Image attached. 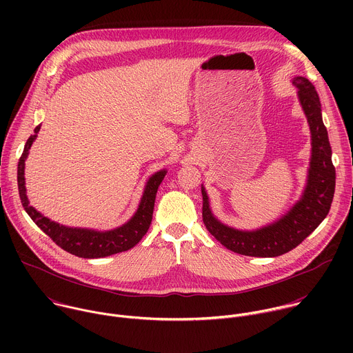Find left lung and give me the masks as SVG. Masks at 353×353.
Listing matches in <instances>:
<instances>
[{"mask_svg": "<svg viewBox=\"0 0 353 353\" xmlns=\"http://www.w3.org/2000/svg\"><path fill=\"white\" fill-rule=\"evenodd\" d=\"M299 102L312 132V159L307 184L300 201L276 222L257 230H239L219 222L203 192V221L208 232L226 248L251 257H278L297 247L328 215L335 191V168L331 159L328 132L321 117V103L314 85L303 77H294Z\"/></svg>", "mask_w": 353, "mask_h": 353, "instance_id": "left-lung-1", "label": "left lung"}]
</instances>
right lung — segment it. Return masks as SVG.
<instances>
[{
    "label": "right lung",
    "mask_w": 353,
    "mask_h": 353,
    "mask_svg": "<svg viewBox=\"0 0 353 353\" xmlns=\"http://www.w3.org/2000/svg\"><path fill=\"white\" fill-rule=\"evenodd\" d=\"M39 130H40V125L34 128V134L30 135L29 139L26 141L23 154L19 158V163H18V190H19L21 203L25 211L28 212V215L32 218V221L57 245H60L63 250L68 251V253L77 257L102 259V257L117 254V253H121V251H127L132 248L145 236L150 222H152L157 192H158L159 184L162 183L166 174V170H161L152 174V177H149L135 215L123 226L113 230H108V232L63 226L60 223L50 221L48 218L37 212L33 207H30L26 196L25 176H23L25 161L28 158L29 149L33 141L37 137Z\"/></svg>",
    "instance_id": "add662e5"
}]
</instances>
